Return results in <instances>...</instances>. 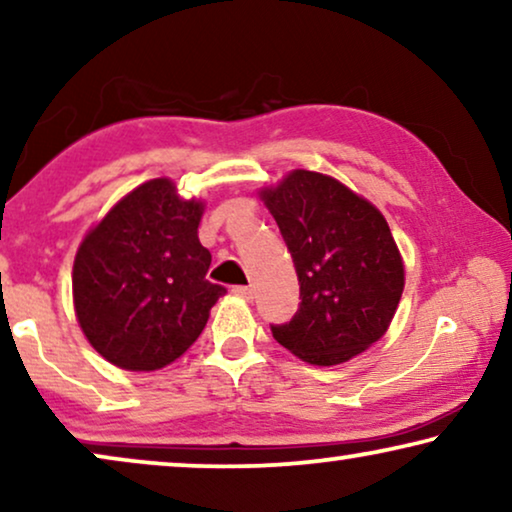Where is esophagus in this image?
Returning a JSON list of instances; mask_svg holds the SVG:
<instances>
[{"label": "esophagus", "mask_w": 512, "mask_h": 512, "mask_svg": "<svg viewBox=\"0 0 512 512\" xmlns=\"http://www.w3.org/2000/svg\"><path fill=\"white\" fill-rule=\"evenodd\" d=\"M233 291L244 300H254V286H235Z\"/></svg>", "instance_id": "34e87169"}]
</instances>
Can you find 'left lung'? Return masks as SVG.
Segmentation results:
<instances>
[{"mask_svg":"<svg viewBox=\"0 0 512 512\" xmlns=\"http://www.w3.org/2000/svg\"><path fill=\"white\" fill-rule=\"evenodd\" d=\"M258 198L282 230L303 298L289 324L272 326L275 340L310 366H338L373 347L405 286L403 256L380 209L310 170H291Z\"/></svg>","mask_w":512,"mask_h":512,"instance_id":"left-lung-1","label":"left lung"}]
</instances>
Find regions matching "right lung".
Listing matches in <instances>:
<instances>
[{
  "instance_id": "1",
  "label": "right lung",
  "mask_w": 512,
  "mask_h": 512,
  "mask_svg": "<svg viewBox=\"0 0 512 512\" xmlns=\"http://www.w3.org/2000/svg\"><path fill=\"white\" fill-rule=\"evenodd\" d=\"M207 202L172 179L123 195L83 235L72 268L74 312L102 359L132 373L177 361L226 289L207 282L212 254L198 226Z\"/></svg>"
}]
</instances>
